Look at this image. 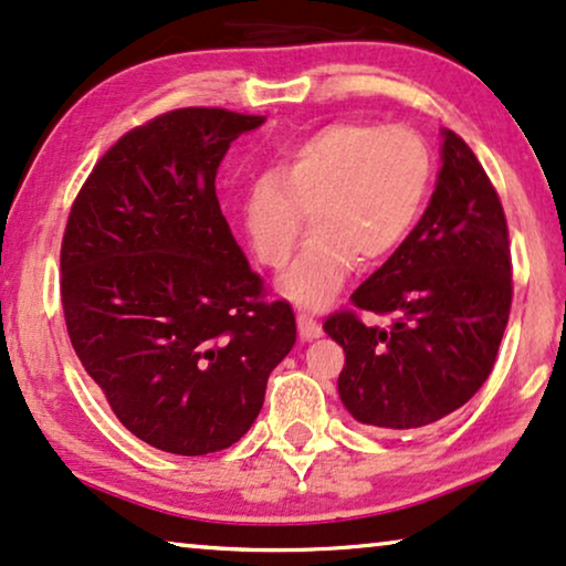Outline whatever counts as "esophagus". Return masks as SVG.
Segmentation results:
<instances>
[{
	"mask_svg": "<svg viewBox=\"0 0 566 566\" xmlns=\"http://www.w3.org/2000/svg\"><path fill=\"white\" fill-rule=\"evenodd\" d=\"M297 332H300V339H303V342H313V339H318L321 334H324V328H321L318 321L305 316V313H297Z\"/></svg>",
	"mask_w": 566,
	"mask_h": 566,
	"instance_id": "1",
	"label": "esophagus"
}]
</instances>
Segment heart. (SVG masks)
Returning <instances> with one entry per match:
<instances>
[{"instance_id": "1", "label": "heart", "mask_w": 566, "mask_h": 566, "mask_svg": "<svg viewBox=\"0 0 566 566\" xmlns=\"http://www.w3.org/2000/svg\"><path fill=\"white\" fill-rule=\"evenodd\" d=\"M428 185L431 154L418 133L345 119L307 135L271 175L250 182L240 221L255 259L282 269L311 213L313 238L279 279V292L300 307H324L355 261L376 266L410 238Z\"/></svg>"}]
</instances>
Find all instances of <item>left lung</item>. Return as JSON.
Listing matches in <instances>:
<instances>
[{
    "label": "left lung",
    "mask_w": 566,
    "mask_h": 566,
    "mask_svg": "<svg viewBox=\"0 0 566 566\" xmlns=\"http://www.w3.org/2000/svg\"><path fill=\"white\" fill-rule=\"evenodd\" d=\"M349 303L395 316L391 326H366L355 313H334L324 324L345 349L336 389L357 423L431 426L489 378L510 321V234L496 190L460 135L441 130L423 219Z\"/></svg>",
    "instance_id": "8db88e82"
}]
</instances>
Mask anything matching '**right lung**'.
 <instances>
[{
    "label": "right lung",
    "instance_id": "obj_1",
    "mask_svg": "<svg viewBox=\"0 0 566 566\" xmlns=\"http://www.w3.org/2000/svg\"><path fill=\"white\" fill-rule=\"evenodd\" d=\"M266 119L177 109L102 156L62 240L70 342L127 431L169 454L232 447L295 347L290 303H261L217 198L232 140Z\"/></svg>",
    "mask_w": 566,
    "mask_h": 566
}]
</instances>
